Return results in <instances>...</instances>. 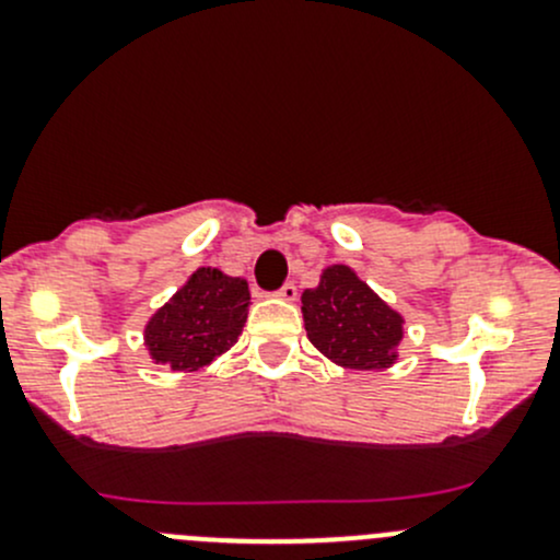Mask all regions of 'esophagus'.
<instances>
[{
	"mask_svg": "<svg viewBox=\"0 0 560 560\" xmlns=\"http://www.w3.org/2000/svg\"><path fill=\"white\" fill-rule=\"evenodd\" d=\"M276 298H281V301H295L298 298V287L292 284V281H284V284L276 290Z\"/></svg>",
	"mask_w": 560,
	"mask_h": 560,
	"instance_id": "esophagus-1",
	"label": "esophagus"
}]
</instances>
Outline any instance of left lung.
Returning a JSON list of instances; mask_svg holds the SVG:
<instances>
[{"label": "left lung", "mask_w": 560, "mask_h": 560, "mask_svg": "<svg viewBox=\"0 0 560 560\" xmlns=\"http://www.w3.org/2000/svg\"><path fill=\"white\" fill-rule=\"evenodd\" d=\"M303 319L322 354L358 371L393 365V349L404 336V319L347 265L327 268L319 287L303 292Z\"/></svg>", "instance_id": "1"}]
</instances>
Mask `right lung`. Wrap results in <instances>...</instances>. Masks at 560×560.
<instances>
[{
  "mask_svg": "<svg viewBox=\"0 0 560 560\" xmlns=\"http://www.w3.org/2000/svg\"><path fill=\"white\" fill-rule=\"evenodd\" d=\"M248 301L244 279L200 268L145 325L151 358L173 371L202 369L238 341Z\"/></svg>",
  "mask_w": 560,
  "mask_h": 560,
  "instance_id": "1",
  "label": "right lung"
}]
</instances>
